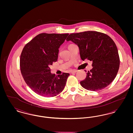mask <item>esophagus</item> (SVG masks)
Segmentation results:
<instances>
[{"instance_id": "34e87169", "label": "esophagus", "mask_w": 133, "mask_h": 133, "mask_svg": "<svg viewBox=\"0 0 133 133\" xmlns=\"http://www.w3.org/2000/svg\"><path fill=\"white\" fill-rule=\"evenodd\" d=\"M76 72H77V70H71V71L70 72V73L72 74V73H76Z\"/></svg>"}]
</instances>
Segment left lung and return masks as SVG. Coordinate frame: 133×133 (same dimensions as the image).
Segmentation results:
<instances>
[{"label": "left lung", "instance_id": "1", "mask_svg": "<svg viewBox=\"0 0 133 133\" xmlns=\"http://www.w3.org/2000/svg\"><path fill=\"white\" fill-rule=\"evenodd\" d=\"M66 40L78 46L83 61L87 59L92 62V69L80 82L84 88L99 91L114 80L119 68L120 58L112 38L101 32L89 31L72 33Z\"/></svg>", "mask_w": 133, "mask_h": 133}]
</instances>
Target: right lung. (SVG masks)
Wrapping results in <instances>:
<instances>
[{
    "instance_id": "obj_1",
    "label": "right lung",
    "mask_w": 133,
    "mask_h": 133,
    "mask_svg": "<svg viewBox=\"0 0 133 133\" xmlns=\"http://www.w3.org/2000/svg\"><path fill=\"white\" fill-rule=\"evenodd\" d=\"M68 35L39 34L22 51L20 60L22 75L27 85L38 95L54 97L63 90L69 74L55 76L51 73L49 66L57 61L59 48Z\"/></svg>"
}]
</instances>
